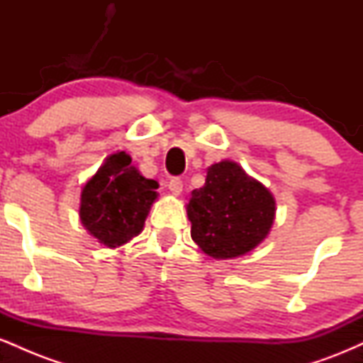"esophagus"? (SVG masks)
Returning a JSON list of instances; mask_svg holds the SVG:
<instances>
[{"mask_svg":"<svg viewBox=\"0 0 363 363\" xmlns=\"http://www.w3.org/2000/svg\"><path fill=\"white\" fill-rule=\"evenodd\" d=\"M169 189H170V193H172L174 196L181 194V193H182V181H181V179H179V177L170 179Z\"/></svg>","mask_w":363,"mask_h":363,"instance_id":"1","label":"esophagus"}]
</instances>
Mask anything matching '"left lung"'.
Instances as JSON below:
<instances>
[{"label": "left lung", "instance_id": "left-lung-1", "mask_svg": "<svg viewBox=\"0 0 363 363\" xmlns=\"http://www.w3.org/2000/svg\"><path fill=\"white\" fill-rule=\"evenodd\" d=\"M274 198L230 160L208 167L205 186L187 203L191 237L215 259H232L259 245L272 230Z\"/></svg>", "mask_w": 363, "mask_h": 363}]
</instances>
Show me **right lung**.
Instances as JSON below:
<instances>
[{"label":"right lung","mask_w":363,"mask_h":363,"mask_svg":"<svg viewBox=\"0 0 363 363\" xmlns=\"http://www.w3.org/2000/svg\"><path fill=\"white\" fill-rule=\"evenodd\" d=\"M157 187L133 167L128 153H112L82 189L83 227L106 247L126 244L143 230Z\"/></svg>","instance_id":"obj_1"}]
</instances>
